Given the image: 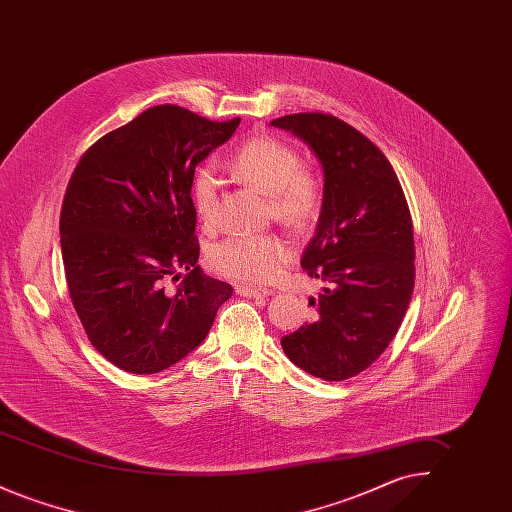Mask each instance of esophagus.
I'll return each instance as SVG.
<instances>
[{
    "mask_svg": "<svg viewBox=\"0 0 512 512\" xmlns=\"http://www.w3.org/2000/svg\"><path fill=\"white\" fill-rule=\"evenodd\" d=\"M236 293L242 297H265L270 292L263 288H253V286H236Z\"/></svg>",
    "mask_w": 512,
    "mask_h": 512,
    "instance_id": "1",
    "label": "esophagus"
}]
</instances>
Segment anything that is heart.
<instances>
[{
  "mask_svg": "<svg viewBox=\"0 0 512 512\" xmlns=\"http://www.w3.org/2000/svg\"><path fill=\"white\" fill-rule=\"evenodd\" d=\"M232 167L249 186L268 195L274 219L293 228H307L322 207L320 182L301 169V157L292 146L255 136L234 155ZM195 211L205 226H213L219 209V178L211 167H201L192 180ZM293 257V245L280 234L230 236L209 249V263L219 274L245 282L267 284Z\"/></svg>",
  "mask_w": 512,
  "mask_h": 512,
  "instance_id": "1",
  "label": "heart"
}]
</instances>
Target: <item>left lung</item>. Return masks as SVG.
<instances>
[{"label": "left lung", "instance_id": "1", "mask_svg": "<svg viewBox=\"0 0 512 512\" xmlns=\"http://www.w3.org/2000/svg\"><path fill=\"white\" fill-rule=\"evenodd\" d=\"M313 149L324 172L317 232L301 267L324 288L311 322L282 338L293 365L328 382L357 376L397 334L414 288L413 220L386 155L324 113L270 122Z\"/></svg>", "mask_w": 512, "mask_h": 512}]
</instances>
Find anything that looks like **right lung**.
<instances>
[{
    "mask_svg": "<svg viewBox=\"0 0 512 512\" xmlns=\"http://www.w3.org/2000/svg\"><path fill=\"white\" fill-rule=\"evenodd\" d=\"M238 124L155 105L74 169L59 220L67 286L88 340L121 370L155 374L184 359L232 295L197 265L192 180Z\"/></svg>",
    "mask_w": 512,
    "mask_h": 512,
    "instance_id": "add662e5",
    "label": "right lung"
}]
</instances>
